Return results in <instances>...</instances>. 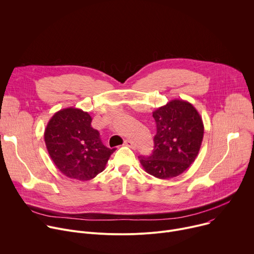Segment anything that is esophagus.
Returning <instances> with one entry per match:
<instances>
[{
	"instance_id": "obj_1",
	"label": "esophagus",
	"mask_w": 254,
	"mask_h": 254,
	"mask_svg": "<svg viewBox=\"0 0 254 254\" xmlns=\"http://www.w3.org/2000/svg\"><path fill=\"white\" fill-rule=\"evenodd\" d=\"M124 145H126L128 147H131V148H135V144L131 141V140H128V139H126L124 141Z\"/></svg>"
}]
</instances>
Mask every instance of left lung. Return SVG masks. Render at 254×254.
<instances>
[{
    "label": "left lung",
    "instance_id": "obj_1",
    "mask_svg": "<svg viewBox=\"0 0 254 254\" xmlns=\"http://www.w3.org/2000/svg\"><path fill=\"white\" fill-rule=\"evenodd\" d=\"M156 123L154 149L149 156H139L145 172L168 180L183 174L194 161L204 136L203 120L189 102L172 100L153 111Z\"/></svg>",
    "mask_w": 254,
    "mask_h": 254
}]
</instances>
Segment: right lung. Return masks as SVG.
<instances>
[{
	"label": "right lung",
	"mask_w": 254,
	"mask_h": 254,
	"mask_svg": "<svg viewBox=\"0 0 254 254\" xmlns=\"http://www.w3.org/2000/svg\"><path fill=\"white\" fill-rule=\"evenodd\" d=\"M88 112L65 108L49 120L44 141L55 166L65 177L78 181H90L105 170L115 148H108L98 130L91 125Z\"/></svg>",
	"instance_id": "add662e5"
}]
</instances>
